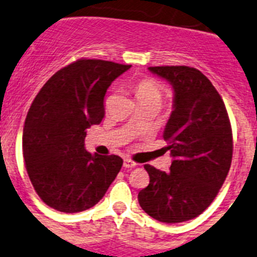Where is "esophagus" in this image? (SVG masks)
<instances>
[{
  "instance_id": "34e87169",
  "label": "esophagus",
  "mask_w": 257,
  "mask_h": 257,
  "mask_svg": "<svg viewBox=\"0 0 257 257\" xmlns=\"http://www.w3.org/2000/svg\"><path fill=\"white\" fill-rule=\"evenodd\" d=\"M123 167L124 168H134V167H136V163L131 161V159H128V158H126L123 161Z\"/></svg>"
}]
</instances>
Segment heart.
I'll list each match as a JSON object with an SVG mask.
<instances>
[{
    "label": "heart",
    "mask_w": 257,
    "mask_h": 257,
    "mask_svg": "<svg viewBox=\"0 0 257 257\" xmlns=\"http://www.w3.org/2000/svg\"><path fill=\"white\" fill-rule=\"evenodd\" d=\"M135 96L139 104L159 103L162 104L164 98V90L159 82L154 79H143L135 84Z\"/></svg>",
    "instance_id": "obj_1"
}]
</instances>
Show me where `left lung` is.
Masks as SVG:
<instances>
[{"mask_svg":"<svg viewBox=\"0 0 257 257\" xmlns=\"http://www.w3.org/2000/svg\"><path fill=\"white\" fill-rule=\"evenodd\" d=\"M149 71L173 88V110L163 133L169 172L145 164L150 182L138 195L143 210L163 223L194 219L215 199L230 168L232 128L222 96L210 80L188 66Z\"/></svg>","mask_w":257,"mask_h":257,"instance_id":"8db88e82","label":"left lung"}]
</instances>
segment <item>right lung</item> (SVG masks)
I'll return each instance as SVG.
<instances>
[{"label":"right lung","mask_w":257,"mask_h":257,"mask_svg":"<svg viewBox=\"0 0 257 257\" xmlns=\"http://www.w3.org/2000/svg\"><path fill=\"white\" fill-rule=\"evenodd\" d=\"M103 60H77L56 72L33 100L23 131V154L32 185L62 213L90 209L121 169L118 155L90 154L86 128L104 117V95L130 69Z\"/></svg>","instance_id":"add662e5"}]
</instances>
